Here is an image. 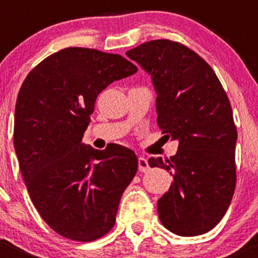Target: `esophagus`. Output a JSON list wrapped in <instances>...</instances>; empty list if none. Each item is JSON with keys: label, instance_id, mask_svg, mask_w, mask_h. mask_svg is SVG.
Here are the masks:
<instances>
[{"label": "esophagus", "instance_id": "obj_1", "mask_svg": "<svg viewBox=\"0 0 258 258\" xmlns=\"http://www.w3.org/2000/svg\"><path fill=\"white\" fill-rule=\"evenodd\" d=\"M139 170L140 172H147L150 170V166H148L147 160L144 157H140L139 158Z\"/></svg>", "mask_w": 258, "mask_h": 258}]
</instances>
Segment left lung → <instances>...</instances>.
<instances>
[{"instance_id":"1","label":"left lung","mask_w":258,"mask_h":258,"mask_svg":"<svg viewBox=\"0 0 258 258\" xmlns=\"http://www.w3.org/2000/svg\"><path fill=\"white\" fill-rule=\"evenodd\" d=\"M126 54L151 75L158 127L179 142L172 157L148 160L173 177L157 202L161 222L184 237L209 232L225 216L236 187L237 130L230 100L210 64L182 43L153 40Z\"/></svg>"}]
</instances>
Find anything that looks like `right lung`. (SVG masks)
<instances>
[{
    "instance_id": "add662e5",
    "label": "right lung",
    "mask_w": 258,
    "mask_h": 258,
    "mask_svg": "<svg viewBox=\"0 0 258 258\" xmlns=\"http://www.w3.org/2000/svg\"><path fill=\"white\" fill-rule=\"evenodd\" d=\"M121 54L69 47L41 61L17 96L14 145L32 204L62 237L90 242L111 231L139 168L130 148L83 144L97 96L136 74Z\"/></svg>"
}]
</instances>
